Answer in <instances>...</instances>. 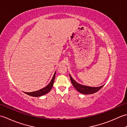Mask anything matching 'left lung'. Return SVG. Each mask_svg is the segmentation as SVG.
I'll list each match as a JSON object with an SVG mask.
<instances>
[{"label": "left lung", "instance_id": "8db88e82", "mask_svg": "<svg viewBox=\"0 0 127 127\" xmlns=\"http://www.w3.org/2000/svg\"><path fill=\"white\" fill-rule=\"evenodd\" d=\"M69 75V77H70L72 84L73 85V86L74 87V88L76 89L78 92L81 93V94H83L87 95V94H94V93L99 91V90L101 88L103 85H102L101 86L97 87H92L86 86V85L80 84L78 83H77L76 81H75L72 78V77H71L70 74Z\"/></svg>", "mask_w": 127, "mask_h": 127}]
</instances>
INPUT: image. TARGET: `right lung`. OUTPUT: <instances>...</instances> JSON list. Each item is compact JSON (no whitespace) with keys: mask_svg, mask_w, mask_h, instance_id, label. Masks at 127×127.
I'll return each instance as SVG.
<instances>
[{"mask_svg":"<svg viewBox=\"0 0 127 127\" xmlns=\"http://www.w3.org/2000/svg\"><path fill=\"white\" fill-rule=\"evenodd\" d=\"M55 74H56V72L54 73V76L52 78V79L51 80L50 82L46 85L45 87L44 88L40 89L39 90H37V91L33 92H30V93H28V92H25V94H26L30 96H34V97H39V96H43V95H45L46 94H47L52 89L53 84H54V81H55Z\"/></svg>","mask_w":127,"mask_h":127,"instance_id":"1","label":"right lung"}]
</instances>
